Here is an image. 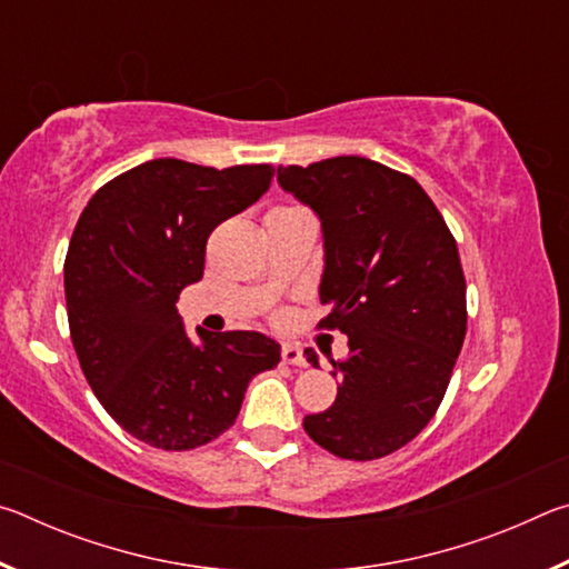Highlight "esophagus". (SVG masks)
<instances>
[{
    "instance_id": "esophagus-1",
    "label": "esophagus",
    "mask_w": 569,
    "mask_h": 569,
    "mask_svg": "<svg viewBox=\"0 0 569 569\" xmlns=\"http://www.w3.org/2000/svg\"><path fill=\"white\" fill-rule=\"evenodd\" d=\"M281 359H283V363H288V366H306L303 351L298 349L296 343H283V349H281Z\"/></svg>"
}]
</instances>
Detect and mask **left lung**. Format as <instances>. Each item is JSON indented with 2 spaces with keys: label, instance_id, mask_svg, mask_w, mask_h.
Returning <instances> with one entry per match:
<instances>
[{
  "label": "left lung",
  "instance_id": "left-lung-1",
  "mask_svg": "<svg viewBox=\"0 0 569 569\" xmlns=\"http://www.w3.org/2000/svg\"><path fill=\"white\" fill-rule=\"evenodd\" d=\"M278 182L321 218L331 311L319 329L349 336V356L331 361L336 401L303 429L341 459L387 457L435 417L465 343L457 240L417 180L369 158L278 168ZM306 359L319 366L311 349Z\"/></svg>",
  "mask_w": 569,
  "mask_h": 569
}]
</instances>
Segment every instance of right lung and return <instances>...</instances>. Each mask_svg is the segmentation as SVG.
Returning <instances> with one entry per match:
<instances>
[{
    "label": "right lung",
    "mask_w": 569,
    "mask_h": 569,
    "mask_svg": "<svg viewBox=\"0 0 569 569\" xmlns=\"http://www.w3.org/2000/svg\"><path fill=\"white\" fill-rule=\"evenodd\" d=\"M273 166L226 170L158 158L94 192L64 258L70 336L104 411L134 439L186 451L218 439L248 381L281 361L258 331L192 343L178 296L203 278L208 236L271 188Z\"/></svg>",
    "instance_id": "add662e5"
}]
</instances>
